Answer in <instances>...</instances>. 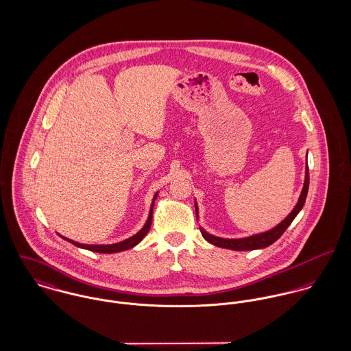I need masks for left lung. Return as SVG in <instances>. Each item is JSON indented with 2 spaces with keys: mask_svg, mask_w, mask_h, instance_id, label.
I'll list each match as a JSON object with an SVG mask.
<instances>
[{
  "mask_svg": "<svg viewBox=\"0 0 351 351\" xmlns=\"http://www.w3.org/2000/svg\"><path fill=\"white\" fill-rule=\"evenodd\" d=\"M308 186H309V173H308V166L305 167V180H304V186L301 191L300 199L298 201L296 206L293 208V210L273 230L258 234V235H252L249 238H242V239H223V238H217L213 235H209L206 231H204L200 228L201 234L204 237L205 241H208L209 243L221 247V249H230V250L235 251H246V250H256V249H263L270 246L271 243H274L284 232L285 230L291 226V223L293 221V219L298 216V213L300 212L301 208L304 206V202L306 199V193H308ZM196 205V213L197 212V204Z\"/></svg>",
  "mask_w": 351,
  "mask_h": 351,
  "instance_id": "left-lung-1",
  "label": "left lung"
}]
</instances>
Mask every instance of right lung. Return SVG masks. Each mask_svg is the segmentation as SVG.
<instances>
[{"instance_id":"add662e5","label":"right lung","mask_w":351,"mask_h":351,"mask_svg":"<svg viewBox=\"0 0 351 351\" xmlns=\"http://www.w3.org/2000/svg\"><path fill=\"white\" fill-rule=\"evenodd\" d=\"M156 195H158V193H155L154 200H152V204H151L150 215H149V219H147L145 227H143L138 234H135L134 237H131V238H128V239H125V241H123V242H120V243H114V245H82V243L70 241V239H67V238H63V237H62V238L66 239L67 242L75 245L77 247L95 251V252H102V254H112V252H119V251L132 249V247H135V246L146 237V234L150 231L151 221H152V208H154V202H155V199H156Z\"/></svg>"}]
</instances>
